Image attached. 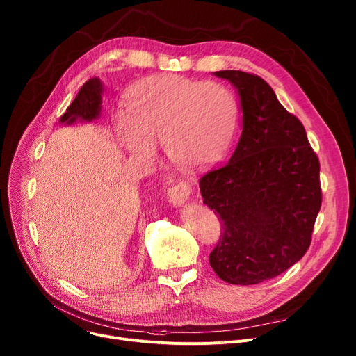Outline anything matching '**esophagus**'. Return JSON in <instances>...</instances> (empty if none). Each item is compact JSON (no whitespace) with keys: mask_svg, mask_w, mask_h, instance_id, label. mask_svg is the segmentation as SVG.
Returning a JSON list of instances; mask_svg holds the SVG:
<instances>
[{"mask_svg":"<svg viewBox=\"0 0 356 356\" xmlns=\"http://www.w3.org/2000/svg\"><path fill=\"white\" fill-rule=\"evenodd\" d=\"M191 193H192V183L189 180H181L168 189L167 199L173 204V207H180L181 203H184L189 199Z\"/></svg>","mask_w":356,"mask_h":356,"instance_id":"esophagus-1","label":"esophagus"}]
</instances>
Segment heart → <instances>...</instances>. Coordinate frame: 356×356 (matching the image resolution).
Masks as SVG:
<instances>
[{"mask_svg": "<svg viewBox=\"0 0 356 356\" xmlns=\"http://www.w3.org/2000/svg\"><path fill=\"white\" fill-rule=\"evenodd\" d=\"M238 106L229 88L183 76H156L140 83L128 101V115L115 122L117 137L129 154L153 159L163 144L172 163L203 168L229 147Z\"/></svg>", "mask_w": 356, "mask_h": 356, "instance_id": "obj_1", "label": "heart"}]
</instances>
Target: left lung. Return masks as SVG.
Wrapping results in <instances>:
<instances>
[{
  "label": "left lung",
  "instance_id": "left-lung-1",
  "mask_svg": "<svg viewBox=\"0 0 356 356\" xmlns=\"http://www.w3.org/2000/svg\"><path fill=\"white\" fill-rule=\"evenodd\" d=\"M239 93L242 134L228 163L199 180L222 235L209 255L223 282L250 286L289 270L310 247L322 207L321 163L296 115L254 73L215 72Z\"/></svg>",
  "mask_w": 356,
  "mask_h": 356
}]
</instances>
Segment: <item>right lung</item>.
<instances>
[{"label":"right lung","instance_id":"add662e5","mask_svg":"<svg viewBox=\"0 0 356 356\" xmlns=\"http://www.w3.org/2000/svg\"><path fill=\"white\" fill-rule=\"evenodd\" d=\"M101 92L102 85L99 79H89L83 83L78 92L76 98L69 105L65 114L60 118V122L73 124L76 120L92 121L98 118L101 111Z\"/></svg>","mask_w":356,"mask_h":356}]
</instances>
